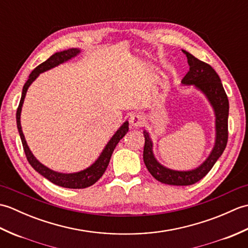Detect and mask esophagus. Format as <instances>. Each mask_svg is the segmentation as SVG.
<instances>
[{
    "label": "esophagus",
    "mask_w": 248,
    "mask_h": 248,
    "mask_svg": "<svg viewBox=\"0 0 248 248\" xmlns=\"http://www.w3.org/2000/svg\"><path fill=\"white\" fill-rule=\"evenodd\" d=\"M130 124L133 128H140L145 124V119L140 114H134L130 117Z\"/></svg>",
    "instance_id": "obj_1"
}]
</instances>
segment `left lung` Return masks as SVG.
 <instances>
[{"instance_id": "obj_1", "label": "left lung", "mask_w": 248, "mask_h": 248, "mask_svg": "<svg viewBox=\"0 0 248 248\" xmlns=\"http://www.w3.org/2000/svg\"><path fill=\"white\" fill-rule=\"evenodd\" d=\"M182 52L187 57L189 70L182 78L181 83L187 86L194 85L207 97L212 105L215 114V143L211 154L197 168L192 170H173L161 165L156 161L152 151L154 144L149 133L145 130L143 154L145 165L152 177L170 186H191L202 180L223 155L228 140L229 102L218 75L207 62L199 61L186 50H182Z\"/></svg>"}]
</instances>
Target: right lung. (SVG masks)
<instances>
[{"instance_id": "obj_1", "label": "right lung", "mask_w": 248, "mask_h": 248, "mask_svg": "<svg viewBox=\"0 0 248 248\" xmlns=\"http://www.w3.org/2000/svg\"><path fill=\"white\" fill-rule=\"evenodd\" d=\"M80 52H81L80 49H75V48L68 49L62 52H57V53L50 56L48 60L43 62V64L37 66L35 69L31 71V73L29 77V80L24 84L23 89H22V94H21V100L17 109V114H16V117H17V127H18L20 138H21V141H22L26 159H28L31 166L33 167L37 172H39L41 176H44L46 179H48V180L51 181L52 183H54L59 186L67 187V188H85L93 186V183H96L99 179L102 177L105 170H107L115 147L117 146L119 140L123 139L129 131V123L128 121H125V123H124V124L121 125L117 131H116V133L112 136V139L108 140V143L102 150L101 155H100L98 159L94 161L93 164L87 167L86 170H83L78 172L62 173V172H57V171L52 170L50 168L45 166L44 164H41V163L34 156V155L31 154L28 144H26V140L24 139V134L22 132V128H21V123H20L21 109H22V105L24 102L26 92H28L31 84L33 83L37 78H38L40 73H43L46 70H50L52 68H54L56 66H59L60 64H62V62L71 60L72 57L77 56Z\"/></svg>"}]
</instances>
